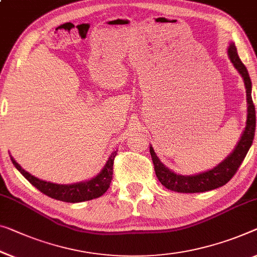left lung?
Segmentation results:
<instances>
[{
  "mask_svg": "<svg viewBox=\"0 0 257 257\" xmlns=\"http://www.w3.org/2000/svg\"><path fill=\"white\" fill-rule=\"evenodd\" d=\"M228 56H230L231 62L233 63L234 68L239 71L241 74L246 86V95H247V104H248V113H247V121L246 128L241 136V139L236 145L235 149L230 156H227L226 160H224L222 163L217 165L215 169L209 170L207 172L200 173L196 176H180L177 173L170 171L168 168H165L161 163L159 157L156 156L153 147H151V155L154 163V169H155L156 177L161 181L163 186L167 187L170 191H175L178 193H201L211 191V189L218 188L227 184L238 169L241 165L242 161L246 157L248 151L252 144L255 136V125H256V117H255V105L252 103L251 98V81L248 74V71L244 66L241 60L239 58L238 51L234 46V43H231L228 47Z\"/></svg>",
  "mask_w": 257,
  "mask_h": 257,
  "instance_id": "8db88e82",
  "label": "left lung"
}]
</instances>
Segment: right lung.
<instances>
[{
	"label": "right lung",
	"instance_id": "right-lung-1",
	"mask_svg": "<svg viewBox=\"0 0 257 257\" xmlns=\"http://www.w3.org/2000/svg\"><path fill=\"white\" fill-rule=\"evenodd\" d=\"M117 155L116 152L111 154V156L109 157L108 162L104 165V168L102 171L98 173L96 177H94L93 179L85 183H79L73 185H57L49 183V181L40 180L35 178L34 176L30 175L29 172H26L25 170L22 169L17 162H16L13 157L11 161L19 172L25 177V178L33 185L34 187H37L39 191L43 194L48 195L51 199H56L63 201V202H82V201H88L96 199L103 195L104 193L108 191L110 187V183L112 179V173H113V161Z\"/></svg>",
	"mask_w": 257,
	"mask_h": 257
}]
</instances>
